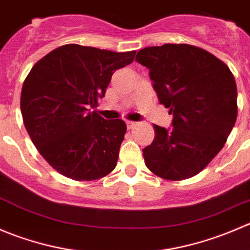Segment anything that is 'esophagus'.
<instances>
[{
	"label": "esophagus",
	"instance_id": "1",
	"mask_svg": "<svg viewBox=\"0 0 250 250\" xmlns=\"http://www.w3.org/2000/svg\"><path fill=\"white\" fill-rule=\"evenodd\" d=\"M125 125H127L128 129H132V128H134L135 125H137V122H133V121H127V122H125Z\"/></svg>",
	"mask_w": 250,
	"mask_h": 250
}]
</instances>
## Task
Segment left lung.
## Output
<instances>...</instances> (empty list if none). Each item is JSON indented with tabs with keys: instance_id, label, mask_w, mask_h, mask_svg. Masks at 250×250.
I'll use <instances>...</instances> for the list:
<instances>
[{
	"instance_id": "8db88e82",
	"label": "left lung",
	"mask_w": 250,
	"mask_h": 250,
	"mask_svg": "<svg viewBox=\"0 0 250 250\" xmlns=\"http://www.w3.org/2000/svg\"><path fill=\"white\" fill-rule=\"evenodd\" d=\"M135 61L149 69L172 127L154 125L143 149L147 168L181 181L199 173L224 147L237 118V85L229 67L208 51L187 43L145 47Z\"/></svg>"
}]
</instances>
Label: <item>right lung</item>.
Listing matches in <instances>:
<instances>
[{"mask_svg": "<svg viewBox=\"0 0 250 250\" xmlns=\"http://www.w3.org/2000/svg\"><path fill=\"white\" fill-rule=\"evenodd\" d=\"M135 51L113 52L90 46H60L38 61L21 88L25 129L41 156L74 181L105 177L117 165L125 139L122 120L91 111L116 69L128 66Z\"/></svg>", "mask_w": 250, "mask_h": 250, "instance_id": "obj_1", "label": "right lung"}]
</instances>
